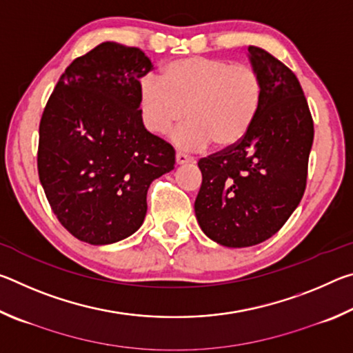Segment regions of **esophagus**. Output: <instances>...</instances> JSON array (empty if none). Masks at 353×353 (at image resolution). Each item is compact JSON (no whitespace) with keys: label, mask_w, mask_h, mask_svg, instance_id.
I'll return each instance as SVG.
<instances>
[{"label":"esophagus","mask_w":353,"mask_h":353,"mask_svg":"<svg viewBox=\"0 0 353 353\" xmlns=\"http://www.w3.org/2000/svg\"><path fill=\"white\" fill-rule=\"evenodd\" d=\"M191 162H194V159L190 157V155L182 154V152L176 154V163L177 165H185V163H191Z\"/></svg>","instance_id":"1"}]
</instances>
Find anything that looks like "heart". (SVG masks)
<instances>
[{
  "label": "heart",
  "mask_w": 353,
  "mask_h": 353,
  "mask_svg": "<svg viewBox=\"0 0 353 353\" xmlns=\"http://www.w3.org/2000/svg\"><path fill=\"white\" fill-rule=\"evenodd\" d=\"M261 98L259 71L224 59H179L165 65L162 81L146 76L140 82L146 129L166 134L187 115L190 121L172 134V141L187 151H198L210 141L218 149L238 145L252 128Z\"/></svg>",
  "instance_id": "b5f03b06"
}]
</instances>
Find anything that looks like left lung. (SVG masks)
Instances as JSON below:
<instances>
[{
  "instance_id": "1",
  "label": "left lung",
  "mask_w": 353,
  "mask_h": 353,
  "mask_svg": "<svg viewBox=\"0 0 353 353\" xmlns=\"http://www.w3.org/2000/svg\"><path fill=\"white\" fill-rule=\"evenodd\" d=\"M250 65L263 82L261 105L238 145L198 162L194 201L204 234L225 248H249L277 234L301 202L314 128L296 74L259 46Z\"/></svg>"
}]
</instances>
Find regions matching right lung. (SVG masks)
<instances>
[{
    "label": "right lung",
    "mask_w": 353,
    "mask_h": 353,
    "mask_svg": "<svg viewBox=\"0 0 353 353\" xmlns=\"http://www.w3.org/2000/svg\"><path fill=\"white\" fill-rule=\"evenodd\" d=\"M152 67L139 48L104 41L71 62L48 99L39 177L77 240L104 246L135 234L149 185L174 170V149L141 118L140 79Z\"/></svg>",
    "instance_id": "obj_1"
}]
</instances>
